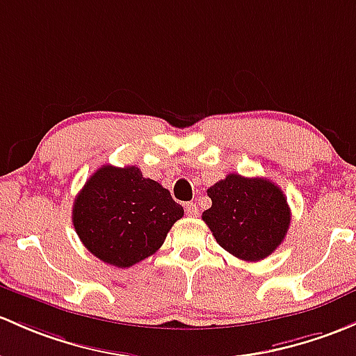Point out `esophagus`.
I'll return each instance as SVG.
<instances>
[{
  "label": "esophagus",
  "instance_id": "1",
  "mask_svg": "<svg viewBox=\"0 0 356 356\" xmlns=\"http://www.w3.org/2000/svg\"><path fill=\"white\" fill-rule=\"evenodd\" d=\"M186 215L188 216H197L200 215V208L196 207V203H186Z\"/></svg>",
  "mask_w": 356,
  "mask_h": 356
}]
</instances>
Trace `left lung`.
<instances>
[{
	"label": "left lung",
	"instance_id": "8db88e82",
	"mask_svg": "<svg viewBox=\"0 0 356 356\" xmlns=\"http://www.w3.org/2000/svg\"><path fill=\"white\" fill-rule=\"evenodd\" d=\"M211 208L204 223L220 245L244 261L275 252L290 227V207L283 191L263 177L228 174L208 189Z\"/></svg>",
	"mask_w": 356,
	"mask_h": 356
}]
</instances>
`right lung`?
Here are the masks:
<instances>
[{"instance_id": "add662e5", "label": "right lung", "mask_w": 356, "mask_h": 356, "mask_svg": "<svg viewBox=\"0 0 356 356\" xmlns=\"http://www.w3.org/2000/svg\"><path fill=\"white\" fill-rule=\"evenodd\" d=\"M184 209L138 167L102 165L73 203V225L90 252L129 268L155 254Z\"/></svg>"}]
</instances>
